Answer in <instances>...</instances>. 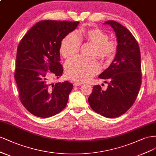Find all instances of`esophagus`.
Segmentation results:
<instances>
[{"label": "esophagus", "instance_id": "esophagus-1", "mask_svg": "<svg viewBox=\"0 0 156 156\" xmlns=\"http://www.w3.org/2000/svg\"><path fill=\"white\" fill-rule=\"evenodd\" d=\"M82 83H83L81 82H76L74 83V86H75V87L80 86V85H82Z\"/></svg>", "mask_w": 156, "mask_h": 156}]
</instances>
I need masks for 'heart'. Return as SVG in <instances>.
<instances>
[{
    "instance_id": "heart-1",
    "label": "heart",
    "mask_w": 156,
    "mask_h": 156,
    "mask_svg": "<svg viewBox=\"0 0 156 156\" xmlns=\"http://www.w3.org/2000/svg\"><path fill=\"white\" fill-rule=\"evenodd\" d=\"M81 39L93 44L91 56H97L102 61L112 59L116 54L117 43L109 39L108 34L99 28L83 30L80 32ZM81 46V40L78 35L72 32L67 34L62 41L60 54L65 58H70L76 55ZM65 73L68 78L84 81L89 80L100 71V65L95 58H86L77 56L65 63Z\"/></svg>"
}]
</instances>
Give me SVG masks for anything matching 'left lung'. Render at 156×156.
<instances>
[{"label":"left lung","mask_w":156,"mask_h":156,"mask_svg":"<svg viewBox=\"0 0 156 156\" xmlns=\"http://www.w3.org/2000/svg\"><path fill=\"white\" fill-rule=\"evenodd\" d=\"M117 39V54L109 67L99 75L106 80V90L94 85L88 98L93 111L108 118H115L126 112L137 98L141 85V63L139 44L132 34L120 23L108 21Z\"/></svg>","instance_id":"1"}]
</instances>
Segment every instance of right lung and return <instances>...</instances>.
Returning <instances> with one entry per match:
<instances>
[{"mask_svg":"<svg viewBox=\"0 0 156 156\" xmlns=\"http://www.w3.org/2000/svg\"><path fill=\"white\" fill-rule=\"evenodd\" d=\"M78 24L41 21L29 30L18 45L14 78L22 104L35 116L52 117L66 106L73 85L68 81L52 84L51 78L62 75L60 45Z\"/></svg>","mask_w":156,"mask_h":156,"instance_id":"right-lung-1","label":"right lung"}]
</instances>
